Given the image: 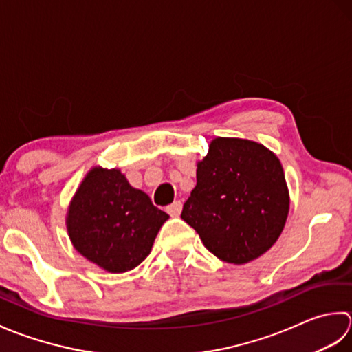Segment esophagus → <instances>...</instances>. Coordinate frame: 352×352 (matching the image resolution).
<instances>
[{
  "label": "esophagus",
  "instance_id": "34e87169",
  "mask_svg": "<svg viewBox=\"0 0 352 352\" xmlns=\"http://www.w3.org/2000/svg\"><path fill=\"white\" fill-rule=\"evenodd\" d=\"M181 211H182L181 200H176V202H173V204L167 206V212L170 214L171 217H179V216H181Z\"/></svg>",
  "mask_w": 352,
  "mask_h": 352
}]
</instances>
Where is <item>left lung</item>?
Segmentation results:
<instances>
[{
	"label": "left lung",
	"instance_id": "1",
	"mask_svg": "<svg viewBox=\"0 0 352 352\" xmlns=\"http://www.w3.org/2000/svg\"><path fill=\"white\" fill-rule=\"evenodd\" d=\"M197 184L181 217L219 260L246 264L281 235L290 208L278 156L256 141L217 136L197 161Z\"/></svg>",
	"mask_w": 352,
	"mask_h": 352
}]
</instances>
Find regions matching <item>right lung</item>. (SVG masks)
Listing matches in <instances>:
<instances>
[{"mask_svg": "<svg viewBox=\"0 0 352 352\" xmlns=\"http://www.w3.org/2000/svg\"><path fill=\"white\" fill-rule=\"evenodd\" d=\"M168 217L120 168L96 166L71 199L65 223L78 254L109 274H124L146 260Z\"/></svg>", "mask_w": 352, "mask_h": 352, "instance_id": "1", "label": "right lung"}]
</instances>
